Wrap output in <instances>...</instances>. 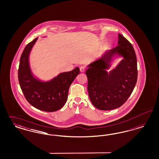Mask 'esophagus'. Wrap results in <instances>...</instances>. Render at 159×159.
Segmentation results:
<instances>
[{
  "label": "esophagus",
  "instance_id": "1",
  "mask_svg": "<svg viewBox=\"0 0 159 159\" xmlns=\"http://www.w3.org/2000/svg\"><path fill=\"white\" fill-rule=\"evenodd\" d=\"M80 71L81 72H84L85 71V67L84 66H81L80 67Z\"/></svg>",
  "mask_w": 159,
  "mask_h": 159
}]
</instances>
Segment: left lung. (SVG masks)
<instances>
[{"label": "left lung", "mask_w": 159, "mask_h": 159, "mask_svg": "<svg viewBox=\"0 0 159 159\" xmlns=\"http://www.w3.org/2000/svg\"><path fill=\"white\" fill-rule=\"evenodd\" d=\"M118 46L107 50L100 59L88 66V90L93 106L101 110L120 107L130 97L137 82V59L133 46L119 34ZM123 57L108 72L114 56Z\"/></svg>", "instance_id": "obj_1"}]
</instances>
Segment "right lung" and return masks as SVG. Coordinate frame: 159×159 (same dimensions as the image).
Returning a JSON list of instances; mask_svg holds the SVG:
<instances>
[{
	"label": "right lung",
	"mask_w": 159,
	"mask_h": 159,
	"mask_svg": "<svg viewBox=\"0 0 159 159\" xmlns=\"http://www.w3.org/2000/svg\"><path fill=\"white\" fill-rule=\"evenodd\" d=\"M38 38L25 47L18 70V79L22 92L28 102L38 109L53 112L66 103L69 87L80 73L78 67L73 70L60 73L52 80L44 82L34 76L29 65V55Z\"/></svg>",
	"instance_id": "add662e5"
}]
</instances>
